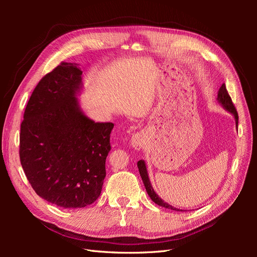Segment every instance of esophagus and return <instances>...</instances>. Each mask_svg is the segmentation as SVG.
I'll use <instances>...</instances> for the list:
<instances>
[{
	"label": "esophagus",
	"mask_w": 257,
	"mask_h": 257,
	"mask_svg": "<svg viewBox=\"0 0 257 257\" xmlns=\"http://www.w3.org/2000/svg\"><path fill=\"white\" fill-rule=\"evenodd\" d=\"M145 144V136L142 133H136L131 138V145L133 146L134 149L136 150H141L144 147Z\"/></svg>",
	"instance_id": "1"
}]
</instances>
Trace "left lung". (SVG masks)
<instances>
[{
    "mask_svg": "<svg viewBox=\"0 0 257 257\" xmlns=\"http://www.w3.org/2000/svg\"><path fill=\"white\" fill-rule=\"evenodd\" d=\"M217 100H219V103L222 104V106L226 109L227 111H229L231 114H234L235 119H236V124L238 125V112L236 110V107L234 105V103H232V100L228 94V92L226 90V87H225V83H223L221 85V88L219 90V92H217ZM137 166H138V169H139V174H141V177L143 179V182L145 184V188H146V191L148 193V195L150 196V198L154 201L155 204L161 206V207H164V208H167V209H172V210H175V211H182V210H179L173 206L168 205L167 203H165L164 200H162L159 195H157V193L154 192L152 185L150 183V180H149V177H148V173H147V168H146V164L145 162L143 160L138 161L137 163Z\"/></svg>",
    "mask_w": 257,
    "mask_h": 257,
    "instance_id": "obj_1",
    "label": "left lung"
}]
</instances>
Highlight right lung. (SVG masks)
<instances>
[{"label":"right lung","instance_id":"right-lung-1","mask_svg":"<svg viewBox=\"0 0 257 257\" xmlns=\"http://www.w3.org/2000/svg\"><path fill=\"white\" fill-rule=\"evenodd\" d=\"M61 62L37 83L20 126L19 155L35 193L61 208H83L102 192L113 123L80 110L81 68Z\"/></svg>","mask_w":257,"mask_h":257}]
</instances>
